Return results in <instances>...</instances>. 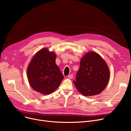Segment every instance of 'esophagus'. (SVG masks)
<instances>
[{
	"label": "esophagus",
	"instance_id": "obj_1",
	"mask_svg": "<svg viewBox=\"0 0 131 131\" xmlns=\"http://www.w3.org/2000/svg\"><path fill=\"white\" fill-rule=\"evenodd\" d=\"M68 78H69L70 79H72L73 78V74L68 75Z\"/></svg>",
	"mask_w": 131,
	"mask_h": 131
}]
</instances>
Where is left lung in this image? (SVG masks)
Segmentation results:
<instances>
[{"label":"left lung","mask_w":131,"mask_h":131,"mask_svg":"<svg viewBox=\"0 0 131 131\" xmlns=\"http://www.w3.org/2000/svg\"><path fill=\"white\" fill-rule=\"evenodd\" d=\"M80 69L74 83L84 96L100 93L109 80V68L100 55L93 51L86 53L81 59Z\"/></svg>","instance_id":"8db88e82"}]
</instances>
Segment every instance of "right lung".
<instances>
[{"mask_svg": "<svg viewBox=\"0 0 131 131\" xmlns=\"http://www.w3.org/2000/svg\"><path fill=\"white\" fill-rule=\"evenodd\" d=\"M56 55L47 48L39 50L27 67V76L31 86L43 94H49L59 86L64 76L56 64Z\"/></svg>", "mask_w": 131, "mask_h": 131, "instance_id": "right-lung-1", "label": "right lung"}]
</instances>
